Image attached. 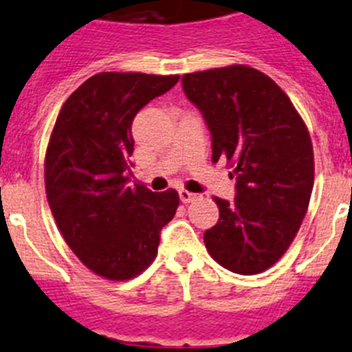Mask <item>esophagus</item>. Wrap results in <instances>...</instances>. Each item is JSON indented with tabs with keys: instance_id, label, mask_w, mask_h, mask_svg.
<instances>
[{
	"instance_id": "34e87169",
	"label": "esophagus",
	"mask_w": 352,
	"mask_h": 352,
	"mask_svg": "<svg viewBox=\"0 0 352 352\" xmlns=\"http://www.w3.org/2000/svg\"><path fill=\"white\" fill-rule=\"evenodd\" d=\"M199 195L197 194H194V192H188V190H179V201H182V203H192V201H194V199H197Z\"/></svg>"
}]
</instances>
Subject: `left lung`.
Segmentation results:
<instances>
[{"instance_id": "1", "label": "left lung", "mask_w": 352, "mask_h": 352, "mask_svg": "<svg viewBox=\"0 0 352 352\" xmlns=\"http://www.w3.org/2000/svg\"><path fill=\"white\" fill-rule=\"evenodd\" d=\"M182 84L211 133V160L227 158L236 179L234 201L213 197L219 222L204 232L208 252L229 272H264L284 256L309 208V130L289 96L256 68L194 72Z\"/></svg>"}]
</instances>
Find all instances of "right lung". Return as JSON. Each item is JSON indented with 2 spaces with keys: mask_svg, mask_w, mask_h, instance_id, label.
Here are the masks:
<instances>
[{
  "mask_svg": "<svg viewBox=\"0 0 352 352\" xmlns=\"http://www.w3.org/2000/svg\"><path fill=\"white\" fill-rule=\"evenodd\" d=\"M179 76L102 72L61 107L45 153V192L72 252L96 275L129 280L155 259L179 204L174 188L130 186L132 121Z\"/></svg>",
  "mask_w": 352,
  "mask_h": 352,
  "instance_id": "obj_1",
  "label": "right lung"
}]
</instances>
